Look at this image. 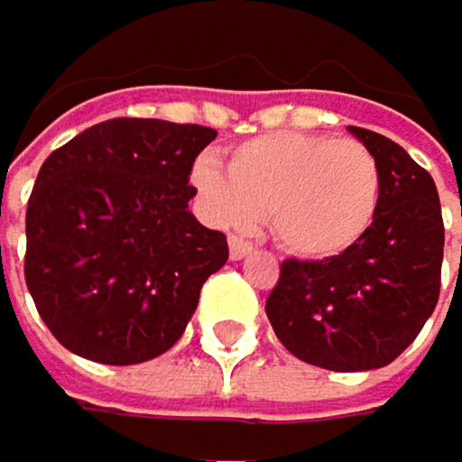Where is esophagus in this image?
Wrapping results in <instances>:
<instances>
[{"instance_id": "34e87169", "label": "esophagus", "mask_w": 462, "mask_h": 462, "mask_svg": "<svg viewBox=\"0 0 462 462\" xmlns=\"http://www.w3.org/2000/svg\"><path fill=\"white\" fill-rule=\"evenodd\" d=\"M252 244L246 241V238H241V236H229V257L233 260H244L246 254H252Z\"/></svg>"}]
</instances>
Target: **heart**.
Segmentation results:
<instances>
[{"label":"heart","instance_id":"heart-1","mask_svg":"<svg viewBox=\"0 0 462 462\" xmlns=\"http://www.w3.org/2000/svg\"><path fill=\"white\" fill-rule=\"evenodd\" d=\"M193 185L218 224L249 226L269 216L277 244L310 260L355 246L380 205L374 154L360 141L308 133L252 138L229 152L226 171L202 157Z\"/></svg>","mask_w":462,"mask_h":462}]
</instances>
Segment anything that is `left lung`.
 I'll use <instances>...</instances> for the list:
<instances>
[{"mask_svg": "<svg viewBox=\"0 0 462 462\" xmlns=\"http://www.w3.org/2000/svg\"><path fill=\"white\" fill-rule=\"evenodd\" d=\"M349 130L380 169L377 216L341 254L288 257L265 299L282 346L329 371L383 368L411 346L438 305L443 263V218L430 171L391 138Z\"/></svg>", "mask_w": 462, "mask_h": 462, "instance_id": "obj_1", "label": "left lung"}]
</instances>
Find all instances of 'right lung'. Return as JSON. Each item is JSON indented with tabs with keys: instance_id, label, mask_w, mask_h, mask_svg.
<instances>
[{
	"instance_id": "right-lung-1",
	"label": "right lung",
	"mask_w": 462,
	"mask_h": 462,
	"mask_svg": "<svg viewBox=\"0 0 462 462\" xmlns=\"http://www.w3.org/2000/svg\"><path fill=\"white\" fill-rule=\"evenodd\" d=\"M199 124L110 118L51 152L27 202L24 280L49 332L74 355L133 365L169 352L226 236L188 202Z\"/></svg>"
}]
</instances>
